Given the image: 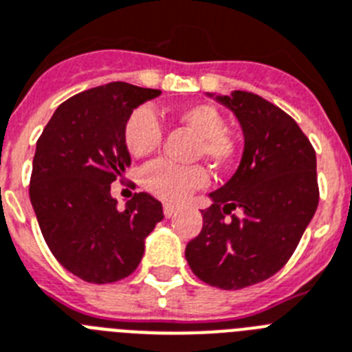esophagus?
I'll use <instances>...</instances> for the list:
<instances>
[{"instance_id": "1", "label": "esophagus", "mask_w": 352, "mask_h": 352, "mask_svg": "<svg viewBox=\"0 0 352 352\" xmlns=\"http://www.w3.org/2000/svg\"><path fill=\"white\" fill-rule=\"evenodd\" d=\"M179 210V208H177L175 204H164V217H168V219H170L171 215H175V211Z\"/></svg>"}]
</instances>
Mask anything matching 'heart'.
<instances>
[{
    "instance_id": "1",
    "label": "heart",
    "mask_w": 352,
    "mask_h": 352,
    "mask_svg": "<svg viewBox=\"0 0 352 352\" xmlns=\"http://www.w3.org/2000/svg\"><path fill=\"white\" fill-rule=\"evenodd\" d=\"M175 119L201 137L197 155H204L215 166H226L235 157V141L226 131V117L217 107L191 102L175 111ZM122 137L133 157L151 155L162 142L161 121L150 108H135L124 122ZM141 181L153 195L166 201H184L193 191L204 188L208 175L202 166H179L161 159L142 170Z\"/></svg>"
}]
</instances>
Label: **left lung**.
<instances>
[{"label":"left lung","mask_w":352,"mask_h":352,"mask_svg":"<svg viewBox=\"0 0 352 352\" xmlns=\"http://www.w3.org/2000/svg\"><path fill=\"white\" fill-rule=\"evenodd\" d=\"M217 101L241 122L244 153L235 175L210 195L186 260L206 284L242 289L275 275L295 253L318 206L316 153L295 119L264 97L235 90Z\"/></svg>","instance_id":"8db88e82"}]
</instances>
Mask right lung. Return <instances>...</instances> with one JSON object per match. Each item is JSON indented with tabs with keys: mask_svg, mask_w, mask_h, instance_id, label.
<instances>
[{
	"mask_svg": "<svg viewBox=\"0 0 352 352\" xmlns=\"http://www.w3.org/2000/svg\"><path fill=\"white\" fill-rule=\"evenodd\" d=\"M161 90L108 82L61 102L37 139L30 202L56 260L90 284H111L137 270L144 239L164 219L141 191L119 211L110 184L130 166L124 122Z\"/></svg>",
	"mask_w": 352,
	"mask_h": 352,
	"instance_id": "add662e5",
	"label": "right lung"
}]
</instances>
